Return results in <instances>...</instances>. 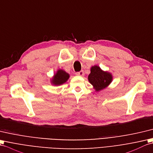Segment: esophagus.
Returning <instances> with one entry per match:
<instances>
[{
    "label": "esophagus",
    "mask_w": 153,
    "mask_h": 153,
    "mask_svg": "<svg viewBox=\"0 0 153 153\" xmlns=\"http://www.w3.org/2000/svg\"><path fill=\"white\" fill-rule=\"evenodd\" d=\"M84 73L83 71H79V72L76 73V75H77V76H84Z\"/></svg>",
    "instance_id": "esophagus-1"
}]
</instances>
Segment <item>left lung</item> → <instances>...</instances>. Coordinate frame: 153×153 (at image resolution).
Masks as SVG:
<instances>
[{"label": "left lung", "mask_w": 153, "mask_h": 153, "mask_svg": "<svg viewBox=\"0 0 153 153\" xmlns=\"http://www.w3.org/2000/svg\"><path fill=\"white\" fill-rule=\"evenodd\" d=\"M88 79L96 91H99L108 86L113 81V75L108 71H103L99 66L94 65L91 67Z\"/></svg>", "instance_id": "obj_1"}]
</instances>
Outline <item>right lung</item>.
<instances>
[{"label":"right lung","instance_id":"1","mask_svg":"<svg viewBox=\"0 0 153 153\" xmlns=\"http://www.w3.org/2000/svg\"><path fill=\"white\" fill-rule=\"evenodd\" d=\"M69 77L70 75L69 73H67L63 69H58L57 72L53 74L50 82L51 84L54 86H59L65 83L69 79Z\"/></svg>","mask_w":153,"mask_h":153}]
</instances>
